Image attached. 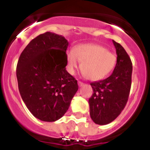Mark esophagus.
<instances>
[{
    "label": "esophagus",
    "mask_w": 150,
    "mask_h": 150,
    "mask_svg": "<svg viewBox=\"0 0 150 150\" xmlns=\"http://www.w3.org/2000/svg\"><path fill=\"white\" fill-rule=\"evenodd\" d=\"M78 85H79V87H81V86H83V85H84V83L81 81H78Z\"/></svg>",
    "instance_id": "esophagus-1"
}]
</instances>
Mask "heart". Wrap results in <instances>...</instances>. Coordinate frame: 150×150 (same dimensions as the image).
I'll return each mask as SVG.
<instances>
[{
	"instance_id": "heart-1",
	"label": "heart",
	"mask_w": 150,
	"mask_h": 150,
	"mask_svg": "<svg viewBox=\"0 0 150 150\" xmlns=\"http://www.w3.org/2000/svg\"><path fill=\"white\" fill-rule=\"evenodd\" d=\"M81 64V71L92 81L104 79L112 71L116 62V55L98 44L86 43L76 46L67 52V67L73 74Z\"/></svg>"
}]
</instances>
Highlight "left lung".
<instances>
[{"mask_svg":"<svg viewBox=\"0 0 150 150\" xmlns=\"http://www.w3.org/2000/svg\"><path fill=\"white\" fill-rule=\"evenodd\" d=\"M117 54L116 64L109 77L90 83L93 94L88 100L90 116L98 125H107L121 113L128 101L132 86V63L120 43L112 40Z\"/></svg>","mask_w":150,"mask_h":150,"instance_id":"obj_1","label":"left lung"}]
</instances>
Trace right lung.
<instances>
[{"instance_id": "right-lung-1", "label": "right lung", "mask_w": 150, "mask_h": 150, "mask_svg": "<svg viewBox=\"0 0 150 150\" xmlns=\"http://www.w3.org/2000/svg\"><path fill=\"white\" fill-rule=\"evenodd\" d=\"M68 41L46 32L27 45L16 67L21 97L33 116L55 122L64 115L78 90L75 78L66 71Z\"/></svg>"}]
</instances>
